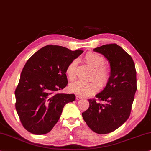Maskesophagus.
Masks as SVG:
<instances>
[{
	"instance_id": "esophagus-1",
	"label": "esophagus",
	"mask_w": 151,
	"mask_h": 151,
	"mask_svg": "<svg viewBox=\"0 0 151 151\" xmlns=\"http://www.w3.org/2000/svg\"><path fill=\"white\" fill-rule=\"evenodd\" d=\"M76 99H77V100H80V99H82V96H80V95H77L76 96Z\"/></svg>"
}]
</instances>
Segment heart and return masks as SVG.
I'll return each mask as SVG.
<instances>
[{
  "label": "heart",
  "instance_id": "1",
  "mask_svg": "<svg viewBox=\"0 0 151 151\" xmlns=\"http://www.w3.org/2000/svg\"><path fill=\"white\" fill-rule=\"evenodd\" d=\"M84 60L89 66L93 68V72L90 82L76 81L69 86V91L80 95H89L99 90L101 86H106L110 80L111 69L108 65L104 63L105 58L102 56L94 52H88L84 56ZM78 60L74 59L69 63L66 68V75L70 81L76 80L77 76ZM96 79H97L100 83Z\"/></svg>",
  "mask_w": 151,
  "mask_h": 151
}]
</instances>
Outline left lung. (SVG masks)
I'll list each match as a JSON object with an SVG mask.
<instances>
[{"label":"left lung","mask_w":151,"mask_h":151,"mask_svg":"<svg viewBox=\"0 0 151 151\" xmlns=\"http://www.w3.org/2000/svg\"><path fill=\"white\" fill-rule=\"evenodd\" d=\"M109 61L110 80L105 88L89 99V108L82 117L91 130L106 134L117 129L129 117L137 90L136 70L132 56L116 43L106 44L93 50Z\"/></svg>","instance_id":"obj_1"}]
</instances>
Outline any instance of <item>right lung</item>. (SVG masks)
<instances>
[{
	"label": "right lung",
	"instance_id": "obj_1",
	"mask_svg": "<svg viewBox=\"0 0 151 151\" xmlns=\"http://www.w3.org/2000/svg\"><path fill=\"white\" fill-rule=\"evenodd\" d=\"M83 52L48 45L26 63L15 95L17 113L28 132L36 135L50 132L60 119L65 104L76 99L74 94L57 92L68 84L67 65Z\"/></svg>",
	"mask_w": 151,
	"mask_h": 151
}]
</instances>
